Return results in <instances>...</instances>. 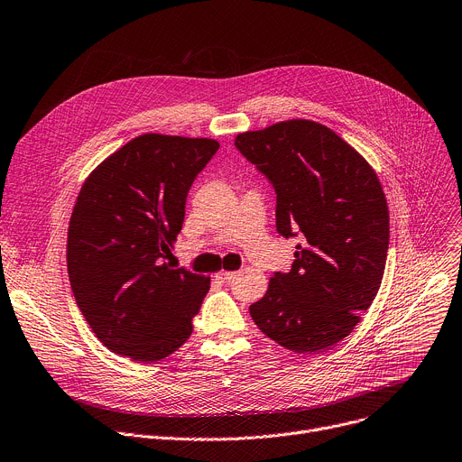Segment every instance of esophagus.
I'll return each instance as SVG.
<instances>
[{"label": "esophagus", "mask_w": 462, "mask_h": 462, "mask_svg": "<svg viewBox=\"0 0 462 462\" xmlns=\"http://www.w3.org/2000/svg\"><path fill=\"white\" fill-rule=\"evenodd\" d=\"M236 276V273H232V271H221L219 274H217V279L219 281H223V282H230L232 279Z\"/></svg>", "instance_id": "obj_1"}]
</instances>
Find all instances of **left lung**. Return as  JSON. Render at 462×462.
<instances>
[{"label":"left lung","instance_id":"8db88e82","mask_svg":"<svg viewBox=\"0 0 462 462\" xmlns=\"http://www.w3.org/2000/svg\"><path fill=\"white\" fill-rule=\"evenodd\" d=\"M236 148L271 181L279 234L302 236L290 273L273 274L251 316L290 351H325L353 332L381 288L390 241L381 181L314 120L239 134Z\"/></svg>","mask_w":462,"mask_h":462}]
</instances>
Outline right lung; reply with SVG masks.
Masks as SVG:
<instances>
[{
    "label": "right lung",
    "instance_id": "1",
    "mask_svg": "<svg viewBox=\"0 0 462 462\" xmlns=\"http://www.w3.org/2000/svg\"><path fill=\"white\" fill-rule=\"evenodd\" d=\"M219 143L144 134L88 174L67 243L72 293L113 353L156 362L186 344L209 276L165 262L197 174Z\"/></svg>",
    "mask_w": 462,
    "mask_h": 462
}]
</instances>
